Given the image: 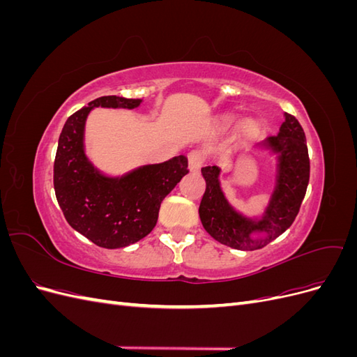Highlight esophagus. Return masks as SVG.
Instances as JSON below:
<instances>
[{
  "instance_id": "obj_1",
  "label": "esophagus",
  "mask_w": 357,
  "mask_h": 357,
  "mask_svg": "<svg viewBox=\"0 0 357 357\" xmlns=\"http://www.w3.org/2000/svg\"><path fill=\"white\" fill-rule=\"evenodd\" d=\"M204 164V153L201 150H192L188 155V165L190 171H198Z\"/></svg>"
}]
</instances>
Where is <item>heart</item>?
Segmentation results:
<instances>
[{
  "instance_id": "b5f03b06",
  "label": "heart",
  "mask_w": 357,
  "mask_h": 357,
  "mask_svg": "<svg viewBox=\"0 0 357 357\" xmlns=\"http://www.w3.org/2000/svg\"><path fill=\"white\" fill-rule=\"evenodd\" d=\"M238 119H240L238 114H234V113L226 114L220 119V128L229 129L234 125H236ZM257 134H259V123L252 117L243 119V121L238 123V126H236V135H238L241 142H250V139H253Z\"/></svg>"
}]
</instances>
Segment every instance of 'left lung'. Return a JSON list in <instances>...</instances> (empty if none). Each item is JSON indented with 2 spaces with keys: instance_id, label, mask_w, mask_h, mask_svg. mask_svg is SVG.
<instances>
[{
  "instance_id": "8db88e82",
  "label": "left lung",
  "mask_w": 357,
  "mask_h": 357,
  "mask_svg": "<svg viewBox=\"0 0 357 357\" xmlns=\"http://www.w3.org/2000/svg\"><path fill=\"white\" fill-rule=\"evenodd\" d=\"M261 147L275 158L273 189L262 211L245 215L236 210L222 189V168L201 169L207 183L199 205V219L215 241L236 250H257L282 235L294 223L310 180V159L304 129L289 113L275 137L264 139Z\"/></svg>"
}]
</instances>
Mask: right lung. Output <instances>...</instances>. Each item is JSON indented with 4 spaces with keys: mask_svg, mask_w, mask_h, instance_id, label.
Segmentation results:
<instances>
[{
    "mask_svg": "<svg viewBox=\"0 0 357 357\" xmlns=\"http://www.w3.org/2000/svg\"><path fill=\"white\" fill-rule=\"evenodd\" d=\"M143 100L101 96L67 119L59 135L53 185L59 207L74 231L104 248L131 245L153 231L160 202L186 176L188 158L146 164L109 174L86 152V121L93 109L134 110Z\"/></svg>",
    "mask_w": 357,
    "mask_h": 357,
    "instance_id": "add662e5",
    "label": "right lung"
}]
</instances>
